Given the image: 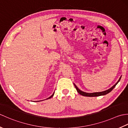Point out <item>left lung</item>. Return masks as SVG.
<instances>
[{"label":"left lung","mask_w":128,"mask_h":128,"mask_svg":"<svg viewBox=\"0 0 128 128\" xmlns=\"http://www.w3.org/2000/svg\"><path fill=\"white\" fill-rule=\"evenodd\" d=\"M121 78V77L120 78H119V80L118 81V82H116L114 85L113 86L112 88H110V89L107 90L106 91H102V92H94V93H86V92H83L82 91H81L80 90L78 89V87L76 86L75 84H74V86L75 87L76 89V90L78 91V92L79 94H80L81 95H82V96H87V97H96V96H102V95H105V94H107L110 93V91H112V90L115 88L116 86V84H117L119 81H120Z\"/></svg>","instance_id":"1"}]
</instances>
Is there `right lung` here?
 Wrapping results in <instances>:
<instances>
[{
  "instance_id": "obj_1",
  "label": "right lung",
  "mask_w": 128,
  "mask_h": 128,
  "mask_svg": "<svg viewBox=\"0 0 128 128\" xmlns=\"http://www.w3.org/2000/svg\"><path fill=\"white\" fill-rule=\"evenodd\" d=\"M54 93H53V94L52 95V96H50V97H48V98H47V99H50V98H51V97H52L53 96V95H54Z\"/></svg>"
}]
</instances>
